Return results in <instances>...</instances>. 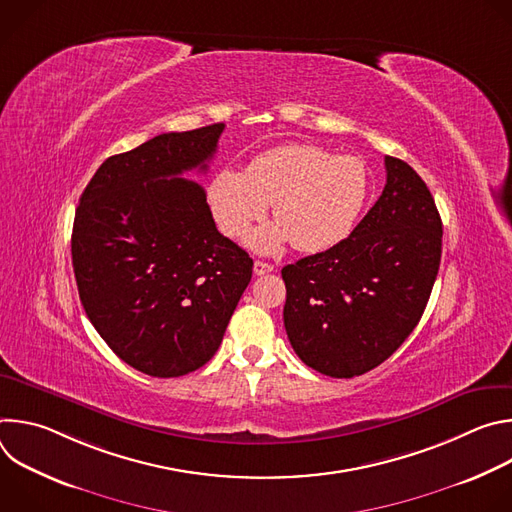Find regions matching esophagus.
I'll list each match as a JSON object with an SVG mask.
<instances>
[{
  "label": "esophagus",
  "mask_w": 512,
  "mask_h": 512,
  "mask_svg": "<svg viewBox=\"0 0 512 512\" xmlns=\"http://www.w3.org/2000/svg\"><path fill=\"white\" fill-rule=\"evenodd\" d=\"M253 271H255V275H267V273L273 271V265L265 263V261H255L253 263Z\"/></svg>",
  "instance_id": "34e87169"
}]
</instances>
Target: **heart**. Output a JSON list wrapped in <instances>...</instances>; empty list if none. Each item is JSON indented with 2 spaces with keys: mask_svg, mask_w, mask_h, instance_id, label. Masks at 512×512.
Returning <instances> with one entry per match:
<instances>
[{
  "mask_svg": "<svg viewBox=\"0 0 512 512\" xmlns=\"http://www.w3.org/2000/svg\"><path fill=\"white\" fill-rule=\"evenodd\" d=\"M373 192V174L356 156H334L312 143H287L255 156L245 172L221 170L208 184L214 221L227 237L245 235L273 204L271 223L249 237L261 253L287 243L320 253L356 227Z\"/></svg>",
  "mask_w": 512,
  "mask_h": 512,
  "instance_id": "obj_1",
  "label": "heart"
}]
</instances>
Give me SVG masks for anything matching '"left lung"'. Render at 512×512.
<instances>
[{
	"label": "left lung",
	"instance_id": "1",
	"mask_svg": "<svg viewBox=\"0 0 512 512\" xmlns=\"http://www.w3.org/2000/svg\"><path fill=\"white\" fill-rule=\"evenodd\" d=\"M375 206L336 247L285 265L283 324L310 369L352 379L413 332L442 259V218L419 174L385 158Z\"/></svg>",
	"mask_w": 512,
	"mask_h": 512
}]
</instances>
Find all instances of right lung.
<instances>
[{"label":"right lung","mask_w":512,"mask_h":512,"mask_svg":"<svg viewBox=\"0 0 512 512\" xmlns=\"http://www.w3.org/2000/svg\"><path fill=\"white\" fill-rule=\"evenodd\" d=\"M225 123L162 133L107 158L87 184L70 251L81 304L109 348L158 379L188 375L223 342L253 259L216 231L206 192Z\"/></svg>","instance_id":"add662e5"}]
</instances>
